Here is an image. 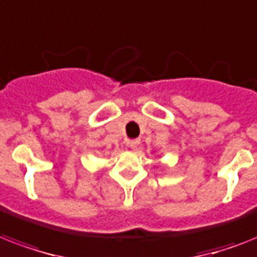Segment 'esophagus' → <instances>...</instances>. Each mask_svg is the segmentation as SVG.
<instances>
[{
	"mask_svg": "<svg viewBox=\"0 0 257 257\" xmlns=\"http://www.w3.org/2000/svg\"><path fill=\"white\" fill-rule=\"evenodd\" d=\"M139 145H140V140H129L128 141V147L133 150L137 149Z\"/></svg>",
	"mask_w": 257,
	"mask_h": 257,
	"instance_id": "34e87169",
	"label": "esophagus"
}]
</instances>
